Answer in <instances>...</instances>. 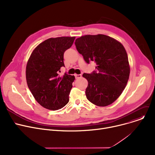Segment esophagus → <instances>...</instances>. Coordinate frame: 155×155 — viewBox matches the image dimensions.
Listing matches in <instances>:
<instances>
[{"label": "esophagus", "instance_id": "esophagus-1", "mask_svg": "<svg viewBox=\"0 0 155 155\" xmlns=\"http://www.w3.org/2000/svg\"><path fill=\"white\" fill-rule=\"evenodd\" d=\"M75 78H80L81 77H82V75L81 74H75Z\"/></svg>", "mask_w": 155, "mask_h": 155}]
</instances>
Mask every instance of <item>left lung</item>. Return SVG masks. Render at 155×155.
<instances>
[{
  "label": "left lung",
  "mask_w": 155,
  "mask_h": 155,
  "mask_svg": "<svg viewBox=\"0 0 155 155\" xmlns=\"http://www.w3.org/2000/svg\"><path fill=\"white\" fill-rule=\"evenodd\" d=\"M77 50L89 63L94 61L97 71L84 73L88 81L87 99L105 107L117 100L127 85L130 73L128 57L118 41L104 35H85L77 38Z\"/></svg>",
  "instance_id": "obj_1"
}]
</instances>
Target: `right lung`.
Listing matches in <instances>:
<instances>
[{
	"instance_id": "add662e5",
	"label": "right lung",
	"mask_w": 155,
	"mask_h": 155,
	"mask_svg": "<svg viewBox=\"0 0 155 155\" xmlns=\"http://www.w3.org/2000/svg\"><path fill=\"white\" fill-rule=\"evenodd\" d=\"M75 37L49 38L40 43L28 60L26 77L27 84L36 101L43 107L60 109L69 101V94L75 77L64 73L63 54L73 45Z\"/></svg>"
}]
</instances>
